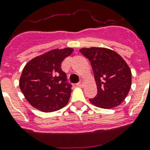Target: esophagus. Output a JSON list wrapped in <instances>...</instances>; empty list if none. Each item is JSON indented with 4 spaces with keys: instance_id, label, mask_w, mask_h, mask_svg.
Wrapping results in <instances>:
<instances>
[{
    "instance_id": "obj_1",
    "label": "esophagus",
    "mask_w": 150,
    "mask_h": 150,
    "mask_svg": "<svg viewBox=\"0 0 150 150\" xmlns=\"http://www.w3.org/2000/svg\"><path fill=\"white\" fill-rule=\"evenodd\" d=\"M77 86L79 87H82L83 86H84V82H83L82 80H80L79 82V83L77 84Z\"/></svg>"
}]
</instances>
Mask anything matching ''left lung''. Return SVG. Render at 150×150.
<instances>
[{"mask_svg":"<svg viewBox=\"0 0 150 150\" xmlns=\"http://www.w3.org/2000/svg\"><path fill=\"white\" fill-rule=\"evenodd\" d=\"M79 51L90 61L97 86V95L89 99L90 103L104 109L121 104L132 85V72L125 61L107 48H82Z\"/></svg>","mask_w":150,"mask_h":150,"instance_id":"8db88e82","label":"left lung"}]
</instances>
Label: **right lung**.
<instances>
[{
    "label": "right lung",
    "instance_id": "obj_1",
    "mask_svg": "<svg viewBox=\"0 0 150 150\" xmlns=\"http://www.w3.org/2000/svg\"><path fill=\"white\" fill-rule=\"evenodd\" d=\"M73 50L72 48L54 49L34 57L25 64L19 86L25 98L36 109L53 112L68 103L71 85L67 82L61 64Z\"/></svg>",
    "mask_w": 150,
    "mask_h": 150
}]
</instances>
